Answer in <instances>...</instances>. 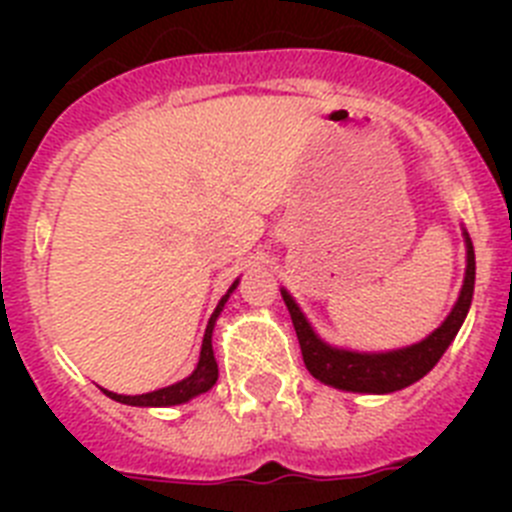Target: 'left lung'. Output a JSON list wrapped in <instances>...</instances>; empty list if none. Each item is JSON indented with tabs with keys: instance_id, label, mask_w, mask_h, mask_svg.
Here are the masks:
<instances>
[{
	"instance_id": "left-lung-1",
	"label": "left lung",
	"mask_w": 512,
	"mask_h": 512,
	"mask_svg": "<svg viewBox=\"0 0 512 512\" xmlns=\"http://www.w3.org/2000/svg\"><path fill=\"white\" fill-rule=\"evenodd\" d=\"M461 235H464V246H467V269H464L459 297L446 320L433 330L431 336H425L413 346L395 348V351H351V348L330 346L315 333L295 297L282 287L284 305L292 315L307 372L328 387L343 392H361V395H390V392L405 390L431 372L464 325L474 297V274H477L474 246L467 228H461Z\"/></svg>"
}]
</instances>
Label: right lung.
<instances>
[{
  "mask_svg": "<svg viewBox=\"0 0 512 512\" xmlns=\"http://www.w3.org/2000/svg\"><path fill=\"white\" fill-rule=\"evenodd\" d=\"M238 282H241V279H235V282L230 284V289L220 297L215 312H212L210 320H207L205 338H202L200 348V361H197V366H194V372L189 374V377H184L182 382L169 384V387H161V390L146 392V395H117V392L102 390L104 395L115 402H122V405H133V408H171V405H184V402L194 400L197 395H205L207 390H212L217 382V361L215 354H212V330H215L217 318H220V312H223L225 302L233 295V289L238 287Z\"/></svg>",
  "mask_w": 512,
  "mask_h": 512,
  "instance_id": "add662e5",
  "label": "right lung"
}]
</instances>
